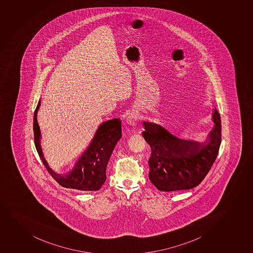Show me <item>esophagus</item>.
I'll list each match as a JSON object with an SVG mask.
<instances>
[{
	"label": "esophagus",
	"mask_w": 253,
	"mask_h": 253,
	"mask_svg": "<svg viewBox=\"0 0 253 253\" xmlns=\"http://www.w3.org/2000/svg\"><path fill=\"white\" fill-rule=\"evenodd\" d=\"M126 123L130 126H136L137 123V117L136 115H130L126 118Z\"/></svg>",
	"instance_id": "esophagus-1"
}]
</instances>
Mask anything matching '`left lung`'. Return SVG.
<instances>
[{
  "label": "left lung",
  "instance_id": "1",
  "mask_svg": "<svg viewBox=\"0 0 253 253\" xmlns=\"http://www.w3.org/2000/svg\"><path fill=\"white\" fill-rule=\"evenodd\" d=\"M215 126L204 142L185 141L155 123L144 122L142 136L149 144V179L160 191L173 192L198 186L217 157L221 141V116L216 107Z\"/></svg>",
  "mask_w": 253,
  "mask_h": 253
}]
</instances>
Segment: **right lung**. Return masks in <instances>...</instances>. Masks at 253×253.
I'll list each match as a JSON object with an SVG mask.
<instances>
[{
    "label": "right lung",
    "mask_w": 253,
    "mask_h": 253,
    "mask_svg": "<svg viewBox=\"0 0 253 253\" xmlns=\"http://www.w3.org/2000/svg\"><path fill=\"white\" fill-rule=\"evenodd\" d=\"M41 101L35 110L33 120L35 146L42 162L52 177L61 186L81 191H97L107 179L106 170L112 151L117 141L122 137V122L116 118L102 123L99 126L93 140L82 157L77 161L74 168L65 175L56 174L48 166L43 157L41 147V130L37 120Z\"/></svg>",
    "instance_id": "1"
}]
</instances>
